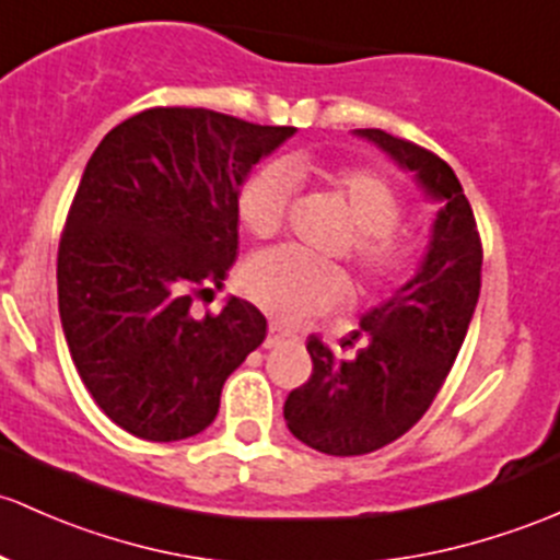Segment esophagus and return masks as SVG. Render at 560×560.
<instances>
[{
	"mask_svg": "<svg viewBox=\"0 0 560 560\" xmlns=\"http://www.w3.org/2000/svg\"><path fill=\"white\" fill-rule=\"evenodd\" d=\"M292 338H295V335H290V332H287V329L270 325V327H268V335H265L262 349H279V346L284 343V340H292Z\"/></svg>",
	"mask_w": 560,
	"mask_h": 560,
	"instance_id": "34e87169",
	"label": "esophagus"
}]
</instances>
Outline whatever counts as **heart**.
I'll use <instances>...</instances> for the list:
<instances>
[{
	"instance_id": "obj_1",
	"label": "heart",
	"mask_w": 560,
	"mask_h": 560,
	"mask_svg": "<svg viewBox=\"0 0 560 560\" xmlns=\"http://www.w3.org/2000/svg\"><path fill=\"white\" fill-rule=\"evenodd\" d=\"M295 174H308V166L303 161H273L244 182L235 201V214L252 238H270L281 231ZM322 179L349 214L354 228L349 255L364 279H394L410 257L408 241L394 231L402 214V203L394 187L368 168H335L322 174ZM241 281L246 298L262 314L284 325H300L327 314L338 308L351 292L349 279L338 265L311 260L290 249H270L252 257Z\"/></svg>"
}]
</instances>
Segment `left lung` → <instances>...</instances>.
Returning a JSON list of instances; mask_svg holds the SVG:
<instances>
[{
	"instance_id": "left-lung-1",
	"label": "left lung",
	"mask_w": 560,
	"mask_h": 560,
	"mask_svg": "<svg viewBox=\"0 0 560 560\" xmlns=\"http://www.w3.org/2000/svg\"><path fill=\"white\" fill-rule=\"evenodd\" d=\"M434 206L432 231L416 273L359 319L357 357L343 359L308 338L314 373L290 392L284 421L308 448L362 456L402 438L427 413L456 362L480 298L482 249L472 206L453 168L423 147L381 128H357Z\"/></svg>"
}]
</instances>
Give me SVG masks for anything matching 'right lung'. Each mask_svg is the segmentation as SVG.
Returning a JSON list of instances; mask_svg holds the SVG:
<instances>
[{"label":"right lung","mask_w":560,"mask_h":560,"mask_svg":"<svg viewBox=\"0 0 560 560\" xmlns=\"http://www.w3.org/2000/svg\"><path fill=\"white\" fill-rule=\"evenodd\" d=\"M295 131L155 107L112 128L88 161L58 249V314L82 384L126 432L152 443L203 432L228 375L265 340L246 300L201 319L192 298L222 290L241 185Z\"/></svg>","instance_id":"obj_1"}]
</instances>
